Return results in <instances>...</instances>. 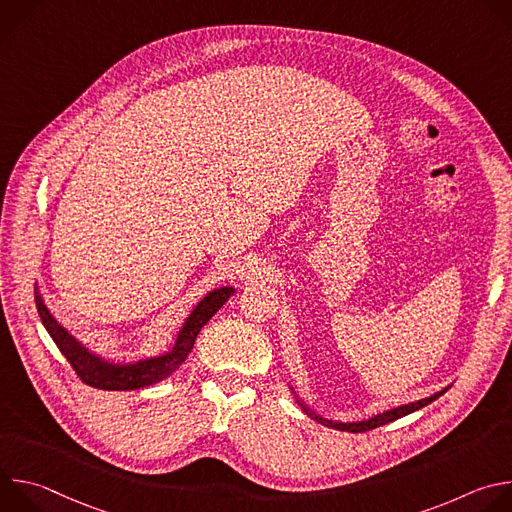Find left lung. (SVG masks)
<instances>
[{
	"mask_svg": "<svg viewBox=\"0 0 512 512\" xmlns=\"http://www.w3.org/2000/svg\"><path fill=\"white\" fill-rule=\"evenodd\" d=\"M289 389L294 391V387H289ZM448 389H450V387H446V389H442V391L433 393L431 397L419 399V401H415V403H407V405H401V407H395V409H389V411L377 413V415H373V417H369V419H362V421H346V423H344V421H332V419H326V417L318 415L316 411H312L310 407H306L300 399H298V403L302 405V409H304L312 419H316L318 423H322V425H326V427H332V429H338V431L362 433V431H369V429L381 427V425H385V423H391V421H395V419H399V417H405V415H409V413H413V411H417V409H421V407L429 405V403H431V401H435L437 397H442Z\"/></svg>",
	"mask_w": 512,
	"mask_h": 512,
	"instance_id": "obj_1",
	"label": "left lung"
}]
</instances>
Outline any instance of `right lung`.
Listing matches in <instances>:
<instances>
[{"mask_svg":"<svg viewBox=\"0 0 512 512\" xmlns=\"http://www.w3.org/2000/svg\"><path fill=\"white\" fill-rule=\"evenodd\" d=\"M34 294H36V298H34L36 308H38L44 328L48 330V334L56 342L58 350L64 354V358L70 362V367L75 369V373L81 377V381L85 385L103 389V391H133V389H141V387H148V385L164 381L180 367V364L186 360V356L190 354L194 340H196L198 332L202 330V326L235 294V287L225 285V287L212 289L210 294H206L196 304L192 314L186 318L170 352L154 356V358L137 360L131 364L109 362V360L97 356L95 352H91L89 348H85L75 336L68 334L52 318V314L44 306V300L40 296L38 287Z\"/></svg>","mask_w":512,"mask_h":512,"instance_id":"1","label":"right lung"}]
</instances>
